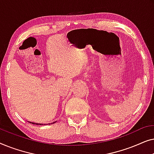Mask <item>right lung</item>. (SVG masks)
Masks as SVG:
<instances>
[{
	"mask_svg": "<svg viewBox=\"0 0 154 154\" xmlns=\"http://www.w3.org/2000/svg\"><path fill=\"white\" fill-rule=\"evenodd\" d=\"M29 123H31V122H29ZM54 123H55V122H54ZM52 123H51V124H52ZM32 124H35V123H32ZM39 125H43V124H39ZM44 125H46V124H44Z\"/></svg>",
	"mask_w": 154,
	"mask_h": 154,
	"instance_id": "add662e5",
	"label": "right lung"
}]
</instances>
